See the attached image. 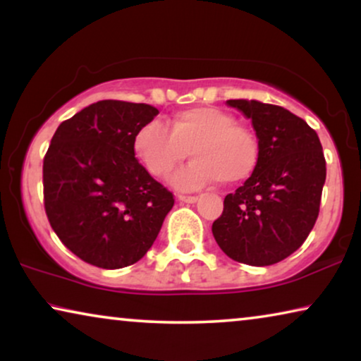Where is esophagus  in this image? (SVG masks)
<instances>
[{
    "instance_id": "34e87169",
    "label": "esophagus",
    "mask_w": 361,
    "mask_h": 361,
    "mask_svg": "<svg viewBox=\"0 0 361 361\" xmlns=\"http://www.w3.org/2000/svg\"><path fill=\"white\" fill-rule=\"evenodd\" d=\"M178 200L181 202H196L197 196H186V195H178Z\"/></svg>"
}]
</instances>
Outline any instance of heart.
Masks as SVG:
<instances>
[{"mask_svg": "<svg viewBox=\"0 0 361 361\" xmlns=\"http://www.w3.org/2000/svg\"><path fill=\"white\" fill-rule=\"evenodd\" d=\"M134 150L157 178L169 175L190 152L195 160L173 176L181 190H196L216 180L238 185L255 173L260 160L257 135L214 106L178 111L170 116L166 128L152 121L137 132Z\"/></svg>", "mask_w": 361, "mask_h": 361, "instance_id": "heart-1", "label": "heart"}]
</instances>
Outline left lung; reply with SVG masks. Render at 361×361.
<instances>
[{
  "label": "left lung",
  "mask_w": 361,
  "mask_h": 361,
  "mask_svg": "<svg viewBox=\"0 0 361 361\" xmlns=\"http://www.w3.org/2000/svg\"><path fill=\"white\" fill-rule=\"evenodd\" d=\"M227 104L252 119L260 160L255 173L226 196L212 235L232 260L268 267L296 252L316 224L326 159L316 130L281 106L255 99Z\"/></svg>",
  "instance_id": "left-lung-1"
}]
</instances>
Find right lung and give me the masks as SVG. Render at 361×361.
<instances>
[{
	"instance_id": "1",
	"label": "right lung",
	"mask_w": 361,
	"mask_h": 361,
	"mask_svg": "<svg viewBox=\"0 0 361 361\" xmlns=\"http://www.w3.org/2000/svg\"><path fill=\"white\" fill-rule=\"evenodd\" d=\"M159 109L104 99L63 121L44 157V207L65 247L90 265H134L154 245L173 192L135 159L134 139Z\"/></svg>"
}]
</instances>
